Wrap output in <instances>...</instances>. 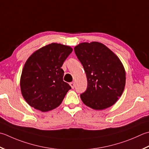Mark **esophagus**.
Segmentation results:
<instances>
[{"instance_id": "obj_1", "label": "esophagus", "mask_w": 149, "mask_h": 149, "mask_svg": "<svg viewBox=\"0 0 149 149\" xmlns=\"http://www.w3.org/2000/svg\"><path fill=\"white\" fill-rule=\"evenodd\" d=\"M70 85L72 87V88H74V86H75V83L74 82H72L70 83Z\"/></svg>"}]
</instances>
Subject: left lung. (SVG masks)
Masks as SVG:
<instances>
[{"label":"left lung","instance_id":"left-lung-1","mask_svg":"<svg viewBox=\"0 0 149 149\" xmlns=\"http://www.w3.org/2000/svg\"><path fill=\"white\" fill-rule=\"evenodd\" d=\"M87 77L86 90L81 99L86 106L103 110L112 106L125 89L126 73L119 57L99 42H82L74 48Z\"/></svg>","mask_w":149,"mask_h":149}]
</instances>
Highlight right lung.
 Wrapping results in <instances>:
<instances>
[{
  "label": "right lung",
  "instance_id": "add662e5",
  "mask_svg": "<svg viewBox=\"0 0 149 149\" xmlns=\"http://www.w3.org/2000/svg\"><path fill=\"white\" fill-rule=\"evenodd\" d=\"M73 49L52 43L33 52L24 64L20 86L27 103L41 112L59 107L70 86L63 81V63Z\"/></svg>",
  "mask_w": 149,
  "mask_h": 149
}]
</instances>
